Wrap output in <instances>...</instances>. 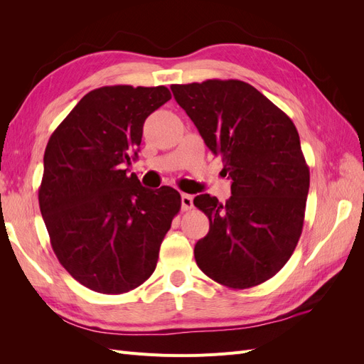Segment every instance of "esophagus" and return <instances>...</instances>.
I'll use <instances>...</instances> for the list:
<instances>
[{
	"mask_svg": "<svg viewBox=\"0 0 364 364\" xmlns=\"http://www.w3.org/2000/svg\"><path fill=\"white\" fill-rule=\"evenodd\" d=\"M181 202H182V209H183V211H190V209L193 208V196L182 194Z\"/></svg>",
	"mask_w": 364,
	"mask_h": 364,
	"instance_id": "1",
	"label": "esophagus"
}]
</instances>
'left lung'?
Listing matches in <instances>:
<instances>
[{"label":"left lung","mask_w":364,"mask_h":364,"mask_svg":"<svg viewBox=\"0 0 364 364\" xmlns=\"http://www.w3.org/2000/svg\"><path fill=\"white\" fill-rule=\"evenodd\" d=\"M176 102L205 144L222 158L232 196L225 203L200 194L194 205L209 232L194 247L199 269L229 289L274 277L299 241L310 170L293 121L241 80L171 85Z\"/></svg>","instance_id":"8db88e82"}]
</instances>
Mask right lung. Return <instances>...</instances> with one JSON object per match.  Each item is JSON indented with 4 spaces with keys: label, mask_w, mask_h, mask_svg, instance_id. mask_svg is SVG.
Masks as SVG:
<instances>
[{
    "label": "right lung",
    "mask_w": 364,
    "mask_h": 364,
    "mask_svg": "<svg viewBox=\"0 0 364 364\" xmlns=\"http://www.w3.org/2000/svg\"><path fill=\"white\" fill-rule=\"evenodd\" d=\"M171 98L165 86H103L53 132L39 208L59 262L85 287L121 294L146 282L181 194L149 190L124 164L136 159L146 118Z\"/></svg>",
    "instance_id": "right-lung-1"
}]
</instances>
